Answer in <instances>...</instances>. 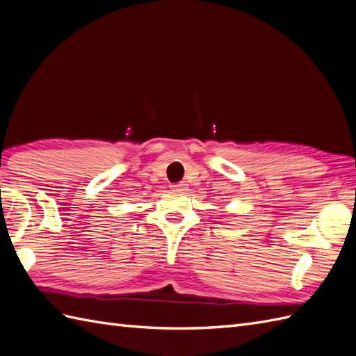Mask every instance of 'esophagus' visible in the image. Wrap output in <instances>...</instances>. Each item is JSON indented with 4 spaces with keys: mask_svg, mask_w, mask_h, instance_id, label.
Returning a JSON list of instances; mask_svg holds the SVG:
<instances>
[{
    "mask_svg": "<svg viewBox=\"0 0 356 356\" xmlns=\"http://www.w3.org/2000/svg\"><path fill=\"white\" fill-rule=\"evenodd\" d=\"M172 188L175 190V192H186L187 184L186 183H177V184L172 186Z\"/></svg>",
    "mask_w": 356,
    "mask_h": 356,
    "instance_id": "esophagus-1",
    "label": "esophagus"
}]
</instances>
